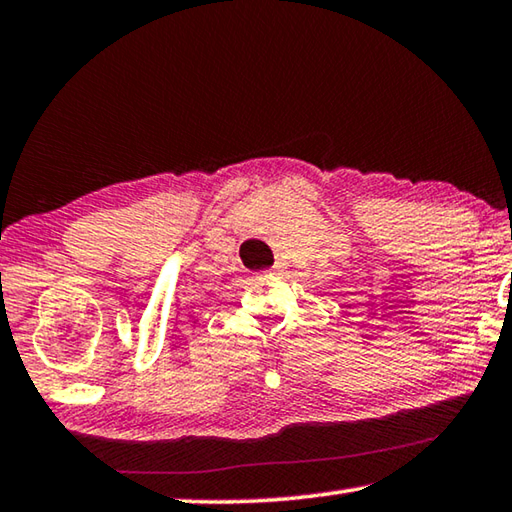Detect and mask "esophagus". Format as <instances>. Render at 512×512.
I'll list each match as a JSON object with an SVG mask.
<instances>
[{
    "mask_svg": "<svg viewBox=\"0 0 512 512\" xmlns=\"http://www.w3.org/2000/svg\"><path fill=\"white\" fill-rule=\"evenodd\" d=\"M280 271H282V266L275 264V266H273V273H280Z\"/></svg>",
    "mask_w": 512,
    "mask_h": 512,
    "instance_id": "34e87169",
    "label": "esophagus"
}]
</instances>
